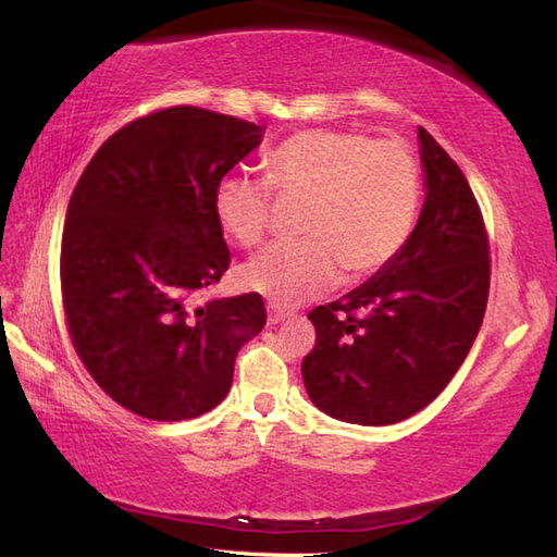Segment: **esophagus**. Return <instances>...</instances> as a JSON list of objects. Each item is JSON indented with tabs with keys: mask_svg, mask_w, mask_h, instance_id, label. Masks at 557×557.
<instances>
[{
	"mask_svg": "<svg viewBox=\"0 0 557 557\" xmlns=\"http://www.w3.org/2000/svg\"><path fill=\"white\" fill-rule=\"evenodd\" d=\"M289 315H292L289 311L280 309V306H275V304L268 306V325H277V323H282V321H287Z\"/></svg>",
	"mask_w": 557,
	"mask_h": 557,
	"instance_id": "34e87169",
	"label": "esophagus"
}]
</instances>
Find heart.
I'll return each mask as SVG.
<instances>
[{
  "instance_id": "obj_1",
  "label": "heart",
  "mask_w": 557,
  "mask_h": 557,
  "mask_svg": "<svg viewBox=\"0 0 557 557\" xmlns=\"http://www.w3.org/2000/svg\"><path fill=\"white\" fill-rule=\"evenodd\" d=\"M265 176H222L212 210L222 232L244 248L265 242L277 198L306 203L297 244L272 246L242 268L244 287L292 306L347 282L373 277L393 263L417 220L421 174L399 140L361 132L309 128L282 140Z\"/></svg>"
}]
</instances>
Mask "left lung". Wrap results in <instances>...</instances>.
I'll return each mask as SVG.
<instances>
[{"mask_svg":"<svg viewBox=\"0 0 557 557\" xmlns=\"http://www.w3.org/2000/svg\"><path fill=\"white\" fill-rule=\"evenodd\" d=\"M425 170L421 218L393 263L345 299L309 313L315 347L306 393L327 417L387 425L443 393L486 313L491 244L459 164L419 126Z\"/></svg>","mask_w":557,"mask_h":557,"instance_id":"obj_1","label":"left lung"}]
</instances>
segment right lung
I'll use <instances>...</instances> for the list:
<instances>
[{
    "instance_id": "obj_1",
    "label": "right lung",
    "mask_w": 557,
    "mask_h": 557,
    "mask_svg": "<svg viewBox=\"0 0 557 557\" xmlns=\"http://www.w3.org/2000/svg\"><path fill=\"white\" fill-rule=\"evenodd\" d=\"M263 128L194 104L128 122L71 194L59 280L69 337L104 395L150 421L227 397L234 359L265 325L256 292L196 299L230 268L215 186Z\"/></svg>"
}]
</instances>
